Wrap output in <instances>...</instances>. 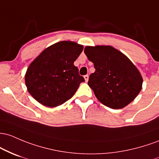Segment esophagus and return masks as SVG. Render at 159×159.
Instances as JSON below:
<instances>
[{"label": "esophagus", "mask_w": 159, "mask_h": 159, "mask_svg": "<svg viewBox=\"0 0 159 159\" xmlns=\"http://www.w3.org/2000/svg\"><path fill=\"white\" fill-rule=\"evenodd\" d=\"M84 79H85V82H88V80H89V76H88V75H85Z\"/></svg>", "instance_id": "obj_1"}]
</instances>
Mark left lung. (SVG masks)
I'll use <instances>...</instances> for the list:
<instances>
[{
    "instance_id": "left-lung-1",
    "label": "left lung",
    "mask_w": 159,
    "mask_h": 159,
    "mask_svg": "<svg viewBox=\"0 0 159 159\" xmlns=\"http://www.w3.org/2000/svg\"><path fill=\"white\" fill-rule=\"evenodd\" d=\"M84 52L95 69L88 85L100 102L118 110L135 99L142 89L143 77L125 55L111 46H87Z\"/></svg>"
}]
</instances>
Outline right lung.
<instances>
[{
    "label": "right lung",
    "mask_w": 159,
    "mask_h": 159,
    "mask_svg": "<svg viewBox=\"0 0 159 159\" xmlns=\"http://www.w3.org/2000/svg\"><path fill=\"white\" fill-rule=\"evenodd\" d=\"M83 49V45L73 41H61L44 49L30 64L25 76L32 97L48 107L70 99L85 82L74 65Z\"/></svg>",
    "instance_id": "obj_1"
}]
</instances>
